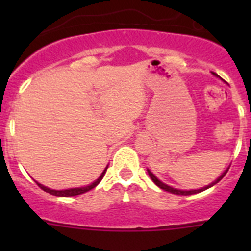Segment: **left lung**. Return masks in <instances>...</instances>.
Wrapping results in <instances>:
<instances>
[{
    "mask_svg": "<svg viewBox=\"0 0 251 251\" xmlns=\"http://www.w3.org/2000/svg\"><path fill=\"white\" fill-rule=\"evenodd\" d=\"M212 74L216 75V76H217V74H215V73H212ZM147 171H148V175H150V177H151V178H152L153 182L156 183V185L158 186L159 188H162V190H165V191H167V192H171V194H175V195H183V196H187V195H194V194H199V192H202V191H205V190H207V188L212 187V186H214V185H216V183L219 182V181H220V179L223 178L224 176H225L226 172L229 171V168H227V170H226L225 172H224V174L221 175V176L219 177V178H217L216 181H215V182L210 183V185L205 186V187H202V188H199V190H190V191H183V190H177V188L171 187V186H168V185H166V183L161 182V181H159V179L157 178V177L154 176V175H153L150 170H147Z\"/></svg>",
    "mask_w": 251,
    "mask_h": 251,
    "instance_id": "8db88e82",
    "label": "left lung"
}]
</instances>
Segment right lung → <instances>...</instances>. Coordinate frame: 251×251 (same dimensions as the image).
<instances>
[{
	"mask_svg": "<svg viewBox=\"0 0 251 251\" xmlns=\"http://www.w3.org/2000/svg\"><path fill=\"white\" fill-rule=\"evenodd\" d=\"M106 168H108V167H105V170H104L103 172H101V175H100V176H99V178L97 179V181H94V182H93L92 185L85 186V187L68 188V190H60V191H59V190H51V188L45 187V186L41 185V183H39V182H36V183H37V185H39V187L41 188V190H44V191L48 192V194H50V195H54V196H61V197L76 196V195H81V194H85V192L90 191V190H92V188H94L95 186L98 185V183L100 182V181H101V178H103V177H104V175H105Z\"/></svg>",
	"mask_w": 251,
	"mask_h": 251,
	"instance_id": "right-lung-1",
	"label": "right lung"
}]
</instances>
